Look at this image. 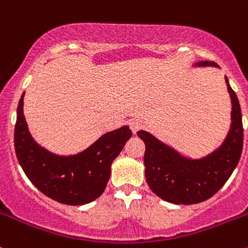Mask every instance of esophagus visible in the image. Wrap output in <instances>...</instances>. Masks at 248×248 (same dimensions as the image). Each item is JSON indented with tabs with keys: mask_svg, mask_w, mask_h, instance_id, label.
<instances>
[{
	"mask_svg": "<svg viewBox=\"0 0 248 248\" xmlns=\"http://www.w3.org/2000/svg\"><path fill=\"white\" fill-rule=\"evenodd\" d=\"M142 126H144V124H142V122L139 121V120L134 119V120H131V121H129V127H131L132 132H133L134 134H136L140 128H142Z\"/></svg>",
	"mask_w": 248,
	"mask_h": 248,
	"instance_id": "esophagus-1",
	"label": "esophagus"
}]
</instances>
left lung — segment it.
<instances>
[{
  "instance_id": "obj_1",
  "label": "left lung",
  "mask_w": 248,
  "mask_h": 248,
  "mask_svg": "<svg viewBox=\"0 0 248 248\" xmlns=\"http://www.w3.org/2000/svg\"><path fill=\"white\" fill-rule=\"evenodd\" d=\"M198 67H218L212 61L197 62ZM232 99V124L218 149L199 159L187 158L146 131L138 137L145 142V177L151 191L172 204H198L219 191L236 168L242 152L244 128L236 93L226 77Z\"/></svg>"
}]
</instances>
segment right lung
I'll list each match as a JSON object with an SVG mask.
<instances>
[{
    "mask_svg": "<svg viewBox=\"0 0 248 248\" xmlns=\"http://www.w3.org/2000/svg\"><path fill=\"white\" fill-rule=\"evenodd\" d=\"M24 94L17 106L14 146L17 161L30 181L61 204L84 205L101 197L109 181L112 161L132 137L129 127L103 134L79 154L60 156L32 138L24 116Z\"/></svg>",
    "mask_w": 248,
    "mask_h": 248,
    "instance_id": "right-lung-1",
    "label": "right lung"
}]
</instances>
